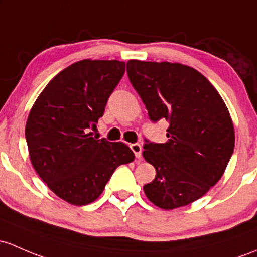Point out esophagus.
<instances>
[{"label": "esophagus", "instance_id": "1", "mask_svg": "<svg viewBox=\"0 0 257 257\" xmlns=\"http://www.w3.org/2000/svg\"><path fill=\"white\" fill-rule=\"evenodd\" d=\"M131 149L133 150V153L136 154L137 159H142V145L139 143H134L131 145Z\"/></svg>", "mask_w": 257, "mask_h": 257}]
</instances>
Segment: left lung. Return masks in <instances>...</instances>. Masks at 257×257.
<instances>
[{
	"mask_svg": "<svg viewBox=\"0 0 257 257\" xmlns=\"http://www.w3.org/2000/svg\"><path fill=\"white\" fill-rule=\"evenodd\" d=\"M126 72L150 119L170 121L166 143L144 144L143 156L156 170L145 196L161 209L187 206L220 180L230 160L235 132L228 107L187 65L129 60Z\"/></svg>",
	"mask_w": 257,
	"mask_h": 257,
	"instance_id": "left-lung-1",
	"label": "left lung"
}]
</instances>
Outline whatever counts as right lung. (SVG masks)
<instances>
[{"label":"right lung","instance_id":"obj_1","mask_svg":"<svg viewBox=\"0 0 257 257\" xmlns=\"http://www.w3.org/2000/svg\"><path fill=\"white\" fill-rule=\"evenodd\" d=\"M124 71L123 61H77L50 80L29 112L26 139L31 163L67 203H92L115 169L136 158L124 143L96 139L90 132Z\"/></svg>","mask_w":257,"mask_h":257}]
</instances>
